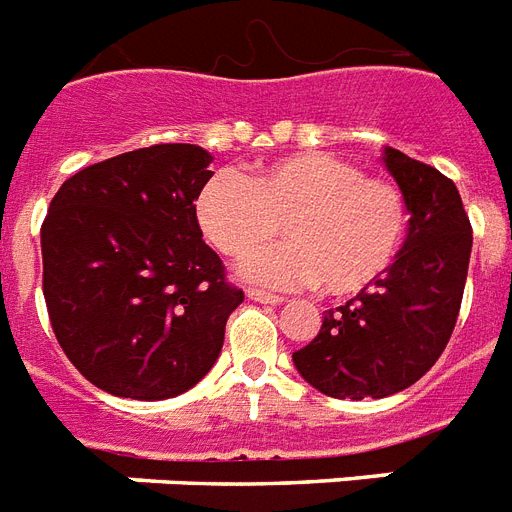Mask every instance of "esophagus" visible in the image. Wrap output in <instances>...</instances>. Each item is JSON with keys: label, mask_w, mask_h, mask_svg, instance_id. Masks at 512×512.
Listing matches in <instances>:
<instances>
[{"label": "esophagus", "mask_w": 512, "mask_h": 512, "mask_svg": "<svg viewBox=\"0 0 512 512\" xmlns=\"http://www.w3.org/2000/svg\"><path fill=\"white\" fill-rule=\"evenodd\" d=\"M248 298H251V301H259V304H269V306H277L285 301L282 296H275V293H267V290H259V288H248Z\"/></svg>", "instance_id": "34e87169"}]
</instances>
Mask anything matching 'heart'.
<instances>
[{"label": "heart", "mask_w": 512, "mask_h": 512, "mask_svg": "<svg viewBox=\"0 0 512 512\" xmlns=\"http://www.w3.org/2000/svg\"><path fill=\"white\" fill-rule=\"evenodd\" d=\"M195 211L206 240L227 259H248L285 223L291 243L253 257L243 275L267 285L320 282L333 298L372 288L407 235L402 190L322 150L277 158L248 179L222 171L200 190Z\"/></svg>", "instance_id": "obj_1"}]
</instances>
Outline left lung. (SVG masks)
<instances>
[{"label": "left lung", "instance_id": "obj_1", "mask_svg": "<svg viewBox=\"0 0 512 512\" xmlns=\"http://www.w3.org/2000/svg\"><path fill=\"white\" fill-rule=\"evenodd\" d=\"M410 227L402 251L370 290L325 312L320 333L293 351L306 383L335 399H383L436 365L455 330L473 230L455 182L394 147L383 150Z\"/></svg>", "mask_w": 512, "mask_h": 512}]
</instances>
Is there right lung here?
<instances>
[{
	"mask_svg": "<svg viewBox=\"0 0 512 512\" xmlns=\"http://www.w3.org/2000/svg\"><path fill=\"white\" fill-rule=\"evenodd\" d=\"M208 150L153 145L65 179L42 224L44 301L73 367L102 391L158 402L214 362L243 290L200 232Z\"/></svg>",
	"mask_w": 512,
	"mask_h": 512,
	"instance_id": "obj_1",
	"label": "right lung"
}]
</instances>
